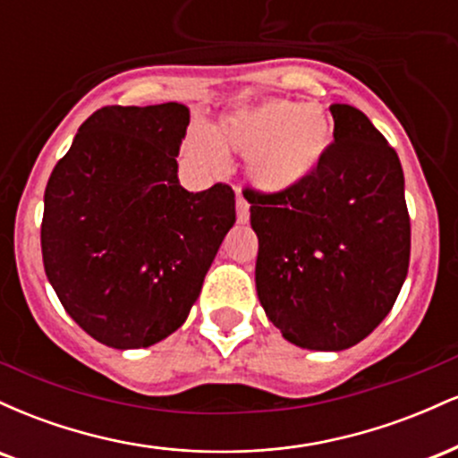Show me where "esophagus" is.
Masks as SVG:
<instances>
[{"label": "esophagus", "instance_id": "esophagus-1", "mask_svg": "<svg viewBox=\"0 0 458 458\" xmlns=\"http://www.w3.org/2000/svg\"><path fill=\"white\" fill-rule=\"evenodd\" d=\"M236 219H239V224H245L250 219V204L245 202L239 191H236Z\"/></svg>", "mask_w": 458, "mask_h": 458}]
</instances>
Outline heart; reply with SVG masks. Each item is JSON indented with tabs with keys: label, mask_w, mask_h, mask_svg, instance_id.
<instances>
[{
	"label": "heart",
	"mask_w": 458,
	"mask_h": 458,
	"mask_svg": "<svg viewBox=\"0 0 458 458\" xmlns=\"http://www.w3.org/2000/svg\"><path fill=\"white\" fill-rule=\"evenodd\" d=\"M331 138L334 124L323 105L267 98L222 115L208 138L191 135L185 150L189 159L211 174L225 167L224 155L245 157L251 185L280 196L317 174Z\"/></svg>",
	"instance_id": "1"
}]
</instances>
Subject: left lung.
Here are the masks:
<instances>
[{"label": "left lung", "instance_id": "8db88e82", "mask_svg": "<svg viewBox=\"0 0 458 458\" xmlns=\"http://www.w3.org/2000/svg\"><path fill=\"white\" fill-rule=\"evenodd\" d=\"M331 115L334 144L310 181L280 196L243 191L260 306L310 351L361 343L390 314L411 250L396 150L360 109L335 103Z\"/></svg>", "mask_w": 458, "mask_h": 458}]
</instances>
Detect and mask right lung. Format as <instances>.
<instances>
[{"label":"right lung","mask_w":458,"mask_h":458,"mask_svg":"<svg viewBox=\"0 0 458 458\" xmlns=\"http://www.w3.org/2000/svg\"><path fill=\"white\" fill-rule=\"evenodd\" d=\"M182 103L94 112L57 161L40 228L47 280L75 323L112 349L181 327L236 222L234 191H187Z\"/></svg>","instance_id":"add662e5"}]
</instances>
